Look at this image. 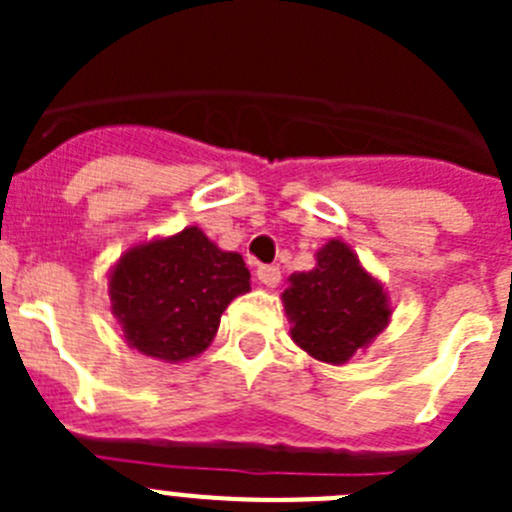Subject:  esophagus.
Instances as JSON below:
<instances>
[{
	"label": "esophagus",
	"mask_w": 512,
	"mask_h": 512,
	"mask_svg": "<svg viewBox=\"0 0 512 512\" xmlns=\"http://www.w3.org/2000/svg\"><path fill=\"white\" fill-rule=\"evenodd\" d=\"M256 277H259V282L264 287H277L279 279H282V271H279V266H259Z\"/></svg>",
	"instance_id": "esophagus-1"
}]
</instances>
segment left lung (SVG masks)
I'll list each match as a JSON object with an SVG mask.
<instances>
[{"label": "left lung", "instance_id": "1", "mask_svg": "<svg viewBox=\"0 0 512 512\" xmlns=\"http://www.w3.org/2000/svg\"><path fill=\"white\" fill-rule=\"evenodd\" d=\"M315 261V269L292 274L282 292L289 333L312 359L341 366L390 325L392 305L348 243L333 238Z\"/></svg>", "mask_w": 512, "mask_h": 512}]
</instances>
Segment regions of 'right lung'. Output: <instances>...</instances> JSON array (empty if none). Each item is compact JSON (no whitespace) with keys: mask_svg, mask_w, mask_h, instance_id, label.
Wrapping results in <instances>:
<instances>
[{"mask_svg":"<svg viewBox=\"0 0 512 512\" xmlns=\"http://www.w3.org/2000/svg\"><path fill=\"white\" fill-rule=\"evenodd\" d=\"M112 315L125 341L158 361L200 356L225 307L251 289L241 253L223 251L197 225L135 243L110 271Z\"/></svg>","mask_w":512,"mask_h":512,"instance_id":"right-lung-1","label":"right lung"}]
</instances>
